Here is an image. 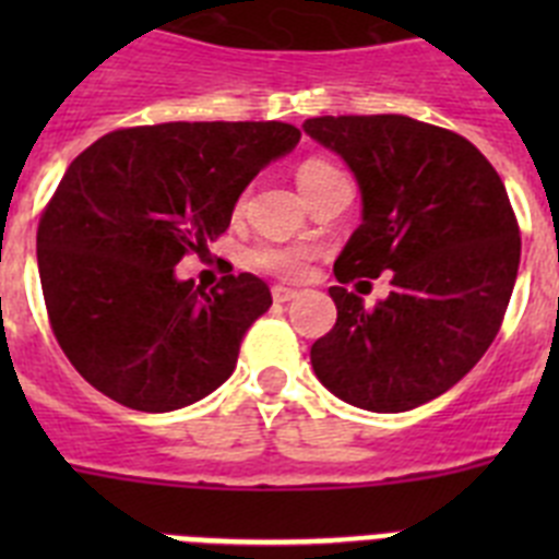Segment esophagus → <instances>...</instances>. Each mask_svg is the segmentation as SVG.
<instances>
[{
    "label": "esophagus",
    "instance_id": "esophagus-1",
    "mask_svg": "<svg viewBox=\"0 0 559 559\" xmlns=\"http://www.w3.org/2000/svg\"><path fill=\"white\" fill-rule=\"evenodd\" d=\"M271 296H274V302L285 305V302H294L296 290L294 288H285V285H274V288H271Z\"/></svg>",
    "mask_w": 559,
    "mask_h": 559
}]
</instances>
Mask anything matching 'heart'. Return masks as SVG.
<instances>
[{"label": "heart", "mask_w": 559, "mask_h": 559, "mask_svg": "<svg viewBox=\"0 0 559 559\" xmlns=\"http://www.w3.org/2000/svg\"><path fill=\"white\" fill-rule=\"evenodd\" d=\"M338 167L330 165L328 159H305L302 165L296 167V185L299 190H310L313 185L324 181L328 176H335ZM251 263L257 269L269 271V274L283 276V280H296V276L305 271V257H308V249H299V246H257L251 249Z\"/></svg>", "instance_id": "obj_1"}]
</instances>
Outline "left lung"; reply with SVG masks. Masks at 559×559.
I'll return each instance as SVG.
<instances>
[{
  "instance_id": "left-lung-1",
  "label": "left lung",
  "mask_w": 559,
  "mask_h": 559,
  "mask_svg": "<svg viewBox=\"0 0 559 559\" xmlns=\"http://www.w3.org/2000/svg\"><path fill=\"white\" fill-rule=\"evenodd\" d=\"M302 128L360 190V226L333 265L338 319L310 347L316 378L367 412L423 406L476 367L510 305L521 235L503 181L473 142L403 114ZM380 270L393 290L374 309L343 288Z\"/></svg>"
}]
</instances>
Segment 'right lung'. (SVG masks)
I'll return each mask as SVG.
<instances>
[{
    "mask_svg": "<svg viewBox=\"0 0 559 559\" xmlns=\"http://www.w3.org/2000/svg\"><path fill=\"white\" fill-rule=\"evenodd\" d=\"M288 122H165L111 131L63 173L38 224L44 302L83 378L136 412L192 406L235 372L269 285L179 280L229 229L240 192L299 142Z\"/></svg>",
    "mask_w": 559,
    "mask_h": 559,
    "instance_id": "obj_1",
    "label": "right lung"
}]
</instances>
